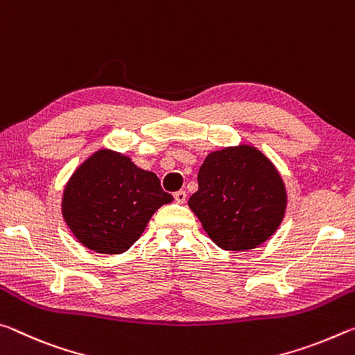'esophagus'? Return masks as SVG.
Segmentation results:
<instances>
[{"mask_svg":"<svg viewBox=\"0 0 355 355\" xmlns=\"http://www.w3.org/2000/svg\"><path fill=\"white\" fill-rule=\"evenodd\" d=\"M174 200L182 205V202H185V200H187V193H185L184 190H179V191H176V193H174Z\"/></svg>","mask_w":355,"mask_h":355,"instance_id":"34e87169","label":"esophagus"}]
</instances>
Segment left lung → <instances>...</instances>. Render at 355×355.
<instances>
[{
	"mask_svg": "<svg viewBox=\"0 0 355 355\" xmlns=\"http://www.w3.org/2000/svg\"><path fill=\"white\" fill-rule=\"evenodd\" d=\"M189 206L220 248L243 252L261 245L280 226L286 190L272 162L242 144L206 157Z\"/></svg>",
	"mask_w": 355,
	"mask_h": 355,
	"instance_id": "1",
	"label": "left lung"
}]
</instances>
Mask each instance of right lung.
<instances>
[{
	"mask_svg": "<svg viewBox=\"0 0 355 355\" xmlns=\"http://www.w3.org/2000/svg\"><path fill=\"white\" fill-rule=\"evenodd\" d=\"M171 201L154 173L123 154L101 149L69 179L62 217L85 247L119 254L139 239L157 209Z\"/></svg>",
	"mask_w": 355,
	"mask_h": 355,
	"instance_id": "obj_1",
	"label": "right lung"
}]
</instances>
